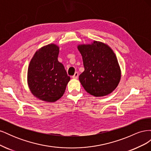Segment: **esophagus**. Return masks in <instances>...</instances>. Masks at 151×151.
<instances>
[{
  "label": "esophagus",
  "instance_id": "obj_1",
  "mask_svg": "<svg viewBox=\"0 0 151 151\" xmlns=\"http://www.w3.org/2000/svg\"><path fill=\"white\" fill-rule=\"evenodd\" d=\"M78 77H79V73L78 72H76L75 74H74V75L72 77L73 79H77L78 78Z\"/></svg>",
  "mask_w": 151,
  "mask_h": 151
}]
</instances>
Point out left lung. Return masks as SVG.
I'll list each match as a JSON object with an SVG mask.
<instances>
[{
    "label": "left lung",
    "instance_id": "8db88e82",
    "mask_svg": "<svg viewBox=\"0 0 151 151\" xmlns=\"http://www.w3.org/2000/svg\"><path fill=\"white\" fill-rule=\"evenodd\" d=\"M77 48L83 57L84 67V71L79 78L84 89L96 97L111 93L122 76L113 50L107 44L95 40L90 44H79Z\"/></svg>",
    "mask_w": 151,
    "mask_h": 151
}]
</instances>
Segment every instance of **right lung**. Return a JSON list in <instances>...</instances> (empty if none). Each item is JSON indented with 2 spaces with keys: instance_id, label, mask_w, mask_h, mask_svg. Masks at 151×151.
Here are the masks:
<instances>
[{
  "instance_id": "add662e5",
  "label": "right lung",
  "mask_w": 151,
  "mask_h": 151,
  "mask_svg": "<svg viewBox=\"0 0 151 151\" xmlns=\"http://www.w3.org/2000/svg\"><path fill=\"white\" fill-rule=\"evenodd\" d=\"M59 47L51 43L36 50L28 68L27 82L34 96L46 102H55L64 94L70 77L58 60Z\"/></svg>"
}]
</instances>
